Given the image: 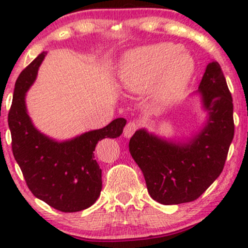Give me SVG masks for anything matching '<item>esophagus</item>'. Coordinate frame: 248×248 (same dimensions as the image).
Instances as JSON below:
<instances>
[{
	"instance_id": "esophagus-1",
	"label": "esophagus",
	"mask_w": 248,
	"mask_h": 248,
	"mask_svg": "<svg viewBox=\"0 0 248 248\" xmlns=\"http://www.w3.org/2000/svg\"><path fill=\"white\" fill-rule=\"evenodd\" d=\"M138 126L139 124H137V122L134 121H129L128 124L124 126V136L126 137V138H129V137H132L134 134V132L138 129Z\"/></svg>"
}]
</instances>
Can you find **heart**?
I'll list each match as a JSON object with an SVG mask.
<instances>
[{
  "label": "heart",
  "instance_id": "b5f03b06",
  "mask_svg": "<svg viewBox=\"0 0 248 248\" xmlns=\"http://www.w3.org/2000/svg\"><path fill=\"white\" fill-rule=\"evenodd\" d=\"M194 73V61L189 54L180 51L171 43L140 47L132 52L120 73L122 87L140 93L152 86V97L161 106L180 97Z\"/></svg>",
  "mask_w": 248,
  "mask_h": 248
}]
</instances>
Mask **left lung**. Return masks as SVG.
Returning a JSON list of instances; mask_svg holds the SVG:
<instances>
[{"mask_svg": "<svg viewBox=\"0 0 248 248\" xmlns=\"http://www.w3.org/2000/svg\"><path fill=\"white\" fill-rule=\"evenodd\" d=\"M209 121L186 144H174L139 129L129 152L144 174L152 199L164 205L198 199L219 176L234 137L232 98L218 62H210L199 85Z\"/></svg>", "mask_w": 248, "mask_h": 248, "instance_id": "8db88e82", "label": "left lung"}]
</instances>
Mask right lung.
<instances>
[{
	"instance_id": "add662e5",
	"label": "right lung",
	"mask_w": 248,
	"mask_h": 248,
	"mask_svg": "<svg viewBox=\"0 0 248 248\" xmlns=\"http://www.w3.org/2000/svg\"><path fill=\"white\" fill-rule=\"evenodd\" d=\"M44 56L42 52L16 79L8 112L12 151L34 197L62 212L81 211L91 206L102 191V169L93 154L96 145L104 138L121 136L126 120L116 119L104 128L63 142L39 133L26 112L25 93Z\"/></svg>"
}]
</instances>
